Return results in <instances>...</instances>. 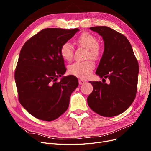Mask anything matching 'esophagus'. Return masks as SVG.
I'll return each instance as SVG.
<instances>
[{"instance_id":"34e87169","label":"esophagus","mask_w":151,"mask_h":151,"mask_svg":"<svg viewBox=\"0 0 151 151\" xmlns=\"http://www.w3.org/2000/svg\"><path fill=\"white\" fill-rule=\"evenodd\" d=\"M85 81H84V80H82V79H79V84H80V85H81V84H83L84 83H85Z\"/></svg>"}]
</instances>
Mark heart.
<instances>
[{
  "label": "heart",
  "mask_w": 151,
  "mask_h": 151,
  "mask_svg": "<svg viewBox=\"0 0 151 151\" xmlns=\"http://www.w3.org/2000/svg\"><path fill=\"white\" fill-rule=\"evenodd\" d=\"M76 43L80 47L87 49L86 57L93 60H98L101 55V47L98 43V39L94 35L89 33L81 34L76 40ZM74 48L68 42L64 43L60 48V55L65 60L70 62L74 56ZM94 68V63L91 60L77 62L68 67L69 74L81 79H86Z\"/></svg>",
  "instance_id": "obj_1"
}]
</instances>
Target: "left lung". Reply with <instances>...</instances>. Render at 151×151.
<instances>
[{
  "label": "left lung",
  "mask_w": 151,
  "mask_h": 151,
  "mask_svg": "<svg viewBox=\"0 0 151 151\" xmlns=\"http://www.w3.org/2000/svg\"><path fill=\"white\" fill-rule=\"evenodd\" d=\"M101 35L104 49L96 74L108 84L89 81L93 91L88 97L93 111L101 116L111 117L124 112L133 103L137 90L139 63L129 41L107 26L91 27Z\"/></svg>",
  "instance_id": "left-lung-1"
}]
</instances>
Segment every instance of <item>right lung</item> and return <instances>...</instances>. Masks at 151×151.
<instances>
[{"instance_id": "obj_1", "label": "right lung", "mask_w": 151, "mask_h": 151, "mask_svg": "<svg viewBox=\"0 0 151 151\" xmlns=\"http://www.w3.org/2000/svg\"><path fill=\"white\" fill-rule=\"evenodd\" d=\"M78 31L44 29L27 41L21 50L14 74L18 98L37 119L50 122L60 116L79 85L78 79L72 75L57 81L66 72L60 48Z\"/></svg>"}]
</instances>
